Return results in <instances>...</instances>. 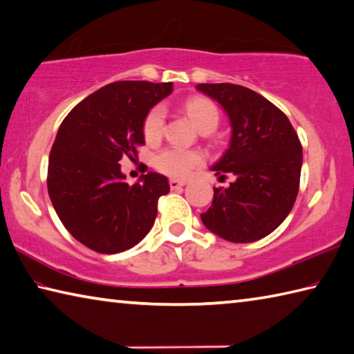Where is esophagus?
<instances>
[{"mask_svg": "<svg viewBox=\"0 0 354 354\" xmlns=\"http://www.w3.org/2000/svg\"><path fill=\"white\" fill-rule=\"evenodd\" d=\"M169 184H170V189L171 190H176L179 187H184L185 181H183V179H170Z\"/></svg>", "mask_w": 354, "mask_h": 354, "instance_id": "1", "label": "esophagus"}]
</instances>
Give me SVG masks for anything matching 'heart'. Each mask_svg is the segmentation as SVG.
<instances>
[{"label": "heart", "mask_w": 354, "mask_h": 354, "mask_svg": "<svg viewBox=\"0 0 354 354\" xmlns=\"http://www.w3.org/2000/svg\"><path fill=\"white\" fill-rule=\"evenodd\" d=\"M185 111H187L192 122L199 128L201 131H214L218 120H220V114H218L216 106L207 99L194 97L185 102ZM164 125H165V110L160 105L151 108L149 114L145 115L144 120V138L147 142H156L164 134ZM203 164V156L198 151L194 150H184L178 149V147H169L159 151L155 158V167L165 173V175L173 178H184L192 173V170L196 169Z\"/></svg>", "instance_id": "obj_1"}]
</instances>
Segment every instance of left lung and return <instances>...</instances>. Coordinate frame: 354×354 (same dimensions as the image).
Returning <instances> with one entry per match:
<instances>
[{
    "label": "left lung",
    "mask_w": 354,
    "mask_h": 354,
    "mask_svg": "<svg viewBox=\"0 0 354 354\" xmlns=\"http://www.w3.org/2000/svg\"><path fill=\"white\" fill-rule=\"evenodd\" d=\"M216 100L232 127L229 149L212 165L216 175H235L229 187H215L201 221L232 243H250L285 221L299 194L301 145L291 122L259 93L232 83H199Z\"/></svg>",
    "instance_id": "1"
}]
</instances>
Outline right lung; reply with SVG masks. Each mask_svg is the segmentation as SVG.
<instances>
[{"instance_id": "right-lung-1", "label": "right lung", "mask_w": 354, "mask_h": 354, "mask_svg": "<svg viewBox=\"0 0 354 354\" xmlns=\"http://www.w3.org/2000/svg\"><path fill=\"white\" fill-rule=\"evenodd\" d=\"M171 91L173 83L114 82L62 122L49 155V198L68 232L95 252H124L153 227L169 181L149 171L130 185L119 160L136 155L145 115Z\"/></svg>"}]
</instances>
